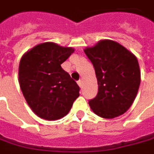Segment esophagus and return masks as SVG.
<instances>
[{"mask_svg":"<svg viewBox=\"0 0 154 154\" xmlns=\"http://www.w3.org/2000/svg\"><path fill=\"white\" fill-rule=\"evenodd\" d=\"M78 85H79V86H80V88H82V80H80V81H78Z\"/></svg>","mask_w":154,"mask_h":154,"instance_id":"34e87169","label":"esophagus"}]
</instances>
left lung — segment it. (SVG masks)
<instances>
[{
	"mask_svg": "<svg viewBox=\"0 0 154 154\" xmlns=\"http://www.w3.org/2000/svg\"><path fill=\"white\" fill-rule=\"evenodd\" d=\"M84 52L92 62L98 83L97 95L88 102L103 118L123 115L133 103L140 85V70L133 53L112 40H101Z\"/></svg>",
	"mask_w": 154,
	"mask_h": 154,
	"instance_id": "1",
	"label": "left lung"
}]
</instances>
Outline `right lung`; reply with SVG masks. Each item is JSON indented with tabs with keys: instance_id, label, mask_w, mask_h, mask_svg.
<instances>
[{
	"instance_id": "1",
	"label": "right lung",
	"mask_w": 154,
	"mask_h": 154,
	"mask_svg": "<svg viewBox=\"0 0 154 154\" xmlns=\"http://www.w3.org/2000/svg\"><path fill=\"white\" fill-rule=\"evenodd\" d=\"M74 50L46 42L36 45L22 57L19 84L32 111L46 120H57L68 114L80 95V88L61 64Z\"/></svg>"
}]
</instances>
